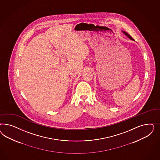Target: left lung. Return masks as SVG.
I'll return each mask as SVG.
<instances>
[{
  "instance_id": "1",
  "label": "left lung",
  "mask_w": 160,
  "mask_h": 160,
  "mask_svg": "<svg viewBox=\"0 0 160 160\" xmlns=\"http://www.w3.org/2000/svg\"><path fill=\"white\" fill-rule=\"evenodd\" d=\"M122 32H123V33H124V34H126V36H127V37H128L129 39H131V40H134L133 39V38L131 37V36H130V34H128L127 32H124V31H122Z\"/></svg>"
}]
</instances>
